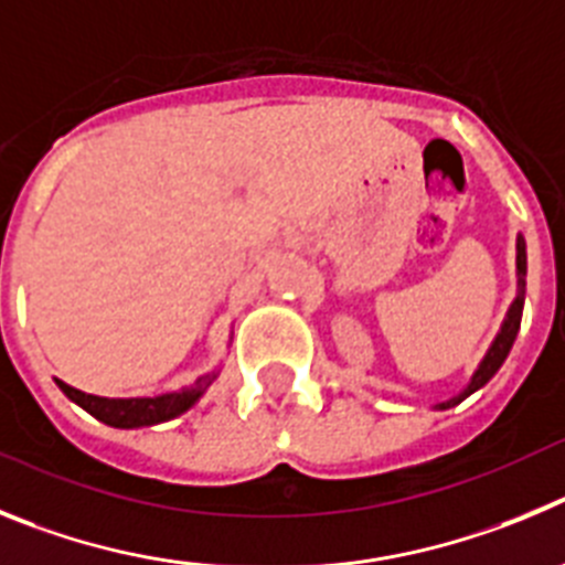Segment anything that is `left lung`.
Returning <instances> with one entry per match:
<instances>
[{
  "label": "left lung",
  "mask_w": 565,
  "mask_h": 565,
  "mask_svg": "<svg viewBox=\"0 0 565 565\" xmlns=\"http://www.w3.org/2000/svg\"><path fill=\"white\" fill-rule=\"evenodd\" d=\"M515 276H518L515 301H512L510 309H507L504 323H501L498 334L492 338L490 349H487V354L481 358V363L476 365V371H472L470 383H467L461 391H456L454 396H447V399H441V403L430 405L434 411H447V408H454V405L465 403L467 396L476 394L479 388H484V385L495 377L498 369L504 365L507 354H510L512 343H515V338H518V329H521L523 292H526V242H523V236H518V242H515Z\"/></svg>",
  "instance_id": "obj_1"
}]
</instances>
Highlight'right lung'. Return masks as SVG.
<instances>
[{
    "instance_id": "obj_1",
    "label": "right lung",
    "mask_w": 565,
    "mask_h": 565,
    "mask_svg": "<svg viewBox=\"0 0 565 565\" xmlns=\"http://www.w3.org/2000/svg\"><path fill=\"white\" fill-rule=\"evenodd\" d=\"M220 377V365L211 371H205L202 377H196L194 383L185 385L180 391H169V394L157 396H98L86 394V391L73 388L64 380H55L58 388L67 394V399H73L75 405L93 414L95 419H100L104 425L111 428H151V425H160V422L177 419L180 414H185L188 408H194L202 399L207 388H211L213 380Z\"/></svg>"
}]
</instances>
